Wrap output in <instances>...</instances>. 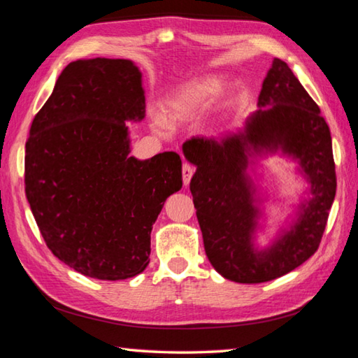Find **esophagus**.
I'll list each match as a JSON object with an SVG mask.
<instances>
[{"instance_id": "obj_1", "label": "esophagus", "mask_w": 358, "mask_h": 358, "mask_svg": "<svg viewBox=\"0 0 358 358\" xmlns=\"http://www.w3.org/2000/svg\"><path fill=\"white\" fill-rule=\"evenodd\" d=\"M194 172H196V169H194L191 164H183V183H185V186L189 185Z\"/></svg>"}]
</instances>
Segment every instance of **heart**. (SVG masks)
I'll list each match as a JSON object with an SVG mask.
<instances>
[{
    "instance_id": "1",
    "label": "heart",
    "mask_w": 358,
    "mask_h": 358,
    "mask_svg": "<svg viewBox=\"0 0 358 358\" xmlns=\"http://www.w3.org/2000/svg\"><path fill=\"white\" fill-rule=\"evenodd\" d=\"M224 83L217 76L199 78L180 86L162 103V115L166 122L172 125H181L196 119L205 109L210 108L222 92ZM164 120L157 119L158 131H166L167 125Z\"/></svg>"
}]
</instances>
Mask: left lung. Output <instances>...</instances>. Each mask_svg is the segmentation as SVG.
<instances>
[{"instance_id":"left-lung-1","label":"left lung","mask_w":358,"mask_h":358,"mask_svg":"<svg viewBox=\"0 0 358 358\" xmlns=\"http://www.w3.org/2000/svg\"><path fill=\"white\" fill-rule=\"evenodd\" d=\"M258 106L243 131L219 141L197 136L183 144L186 159L197 166L189 187L206 257L220 275L238 283L274 280L307 262L320 247L336 192L329 125L287 62L272 61ZM277 148L299 159L312 199L288 232L257 251L251 235L259 210L245 169L250 154Z\"/></svg>"}]
</instances>
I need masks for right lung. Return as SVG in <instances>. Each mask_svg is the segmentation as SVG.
I'll return each instance as SVG.
<instances>
[{
    "mask_svg": "<svg viewBox=\"0 0 358 358\" xmlns=\"http://www.w3.org/2000/svg\"><path fill=\"white\" fill-rule=\"evenodd\" d=\"M139 69L128 59L70 62L32 120L24 192L48 249L99 280H123L150 263L152 227L181 189L175 152L129 157L127 120H142Z\"/></svg>",
    "mask_w": 358,
    "mask_h": 358,
    "instance_id": "right-lung-1",
    "label": "right lung"
}]
</instances>
